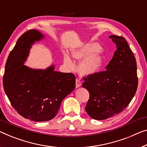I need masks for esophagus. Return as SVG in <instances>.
<instances>
[{
    "label": "esophagus",
    "mask_w": 147,
    "mask_h": 147,
    "mask_svg": "<svg viewBox=\"0 0 147 147\" xmlns=\"http://www.w3.org/2000/svg\"><path fill=\"white\" fill-rule=\"evenodd\" d=\"M81 85H82V82L79 80V79H76V88H78L81 86Z\"/></svg>",
    "instance_id": "1"
}]
</instances>
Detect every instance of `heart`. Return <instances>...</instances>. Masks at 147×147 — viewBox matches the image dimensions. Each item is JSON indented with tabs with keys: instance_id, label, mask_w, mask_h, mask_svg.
Instances as JSON below:
<instances>
[{
	"instance_id": "obj_1",
	"label": "heart",
	"mask_w": 147,
	"mask_h": 147,
	"mask_svg": "<svg viewBox=\"0 0 147 147\" xmlns=\"http://www.w3.org/2000/svg\"><path fill=\"white\" fill-rule=\"evenodd\" d=\"M102 49L101 46L97 43H88L82 47L72 51V55L76 59L83 60L79 65V71L81 74L88 75L96 73L101 67L104 63V57L100 54L96 53ZM63 63L69 68L74 67V63L69 53L63 52Z\"/></svg>"
}]
</instances>
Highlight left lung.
<instances>
[{"label":"left lung","instance_id":"left-lung-1","mask_svg":"<svg viewBox=\"0 0 147 147\" xmlns=\"http://www.w3.org/2000/svg\"><path fill=\"white\" fill-rule=\"evenodd\" d=\"M117 50L104 71L84 77L82 87L90 97L85 110L92 118L102 120L119 114L127 108L138 86L137 62L126 39L111 35Z\"/></svg>","mask_w":147,"mask_h":147}]
</instances>
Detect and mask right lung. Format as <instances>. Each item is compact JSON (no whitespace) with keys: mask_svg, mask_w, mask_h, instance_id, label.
Here are the masks:
<instances>
[{"mask_svg":"<svg viewBox=\"0 0 147 147\" xmlns=\"http://www.w3.org/2000/svg\"><path fill=\"white\" fill-rule=\"evenodd\" d=\"M44 38L37 30L26 32L18 39L6 61L3 87L18 113L34 121H46L55 117L63 99L75 88L73 73L32 69L24 65L32 45Z\"/></svg>","mask_w":147,"mask_h":147,"instance_id":"add662e5","label":"right lung"}]
</instances>
